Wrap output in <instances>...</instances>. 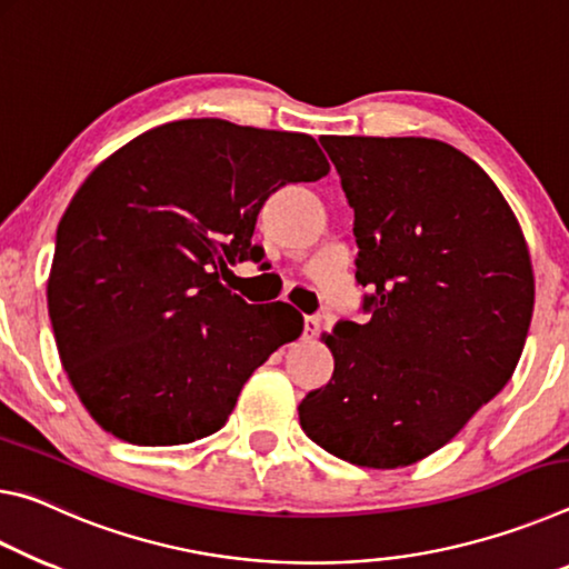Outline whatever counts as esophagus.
I'll list each match as a JSON object with an SVG mask.
<instances>
[{"label":"esophagus","mask_w":569,"mask_h":569,"mask_svg":"<svg viewBox=\"0 0 569 569\" xmlns=\"http://www.w3.org/2000/svg\"><path fill=\"white\" fill-rule=\"evenodd\" d=\"M322 328V320L318 318V315H307L305 318V338H315V335L320 332Z\"/></svg>","instance_id":"obj_1"}]
</instances>
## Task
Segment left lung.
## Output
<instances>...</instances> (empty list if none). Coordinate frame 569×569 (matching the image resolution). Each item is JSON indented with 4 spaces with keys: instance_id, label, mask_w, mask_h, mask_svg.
<instances>
[{
    "instance_id": "1",
    "label": "left lung",
    "mask_w": 569,
    "mask_h": 569,
    "mask_svg": "<svg viewBox=\"0 0 569 569\" xmlns=\"http://www.w3.org/2000/svg\"><path fill=\"white\" fill-rule=\"evenodd\" d=\"M356 211L366 322L325 338L330 383L300 403L342 461L398 469L449 443L515 372L535 310L525 234L495 181L433 138L322 136Z\"/></svg>"
}]
</instances>
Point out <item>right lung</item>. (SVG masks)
<instances>
[{
    "label": "right lung",
    "instance_id": "obj_1",
    "mask_svg": "<svg viewBox=\"0 0 569 569\" xmlns=\"http://www.w3.org/2000/svg\"><path fill=\"white\" fill-rule=\"evenodd\" d=\"M328 171L312 136L191 118L146 130L88 176L58 227L48 307L100 428L179 446L227 423L302 315L249 305L221 277L259 254L254 223L277 189Z\"/></svg>",
    "mask_w": 569,
    "mask_h": 569
}]
</instances>
